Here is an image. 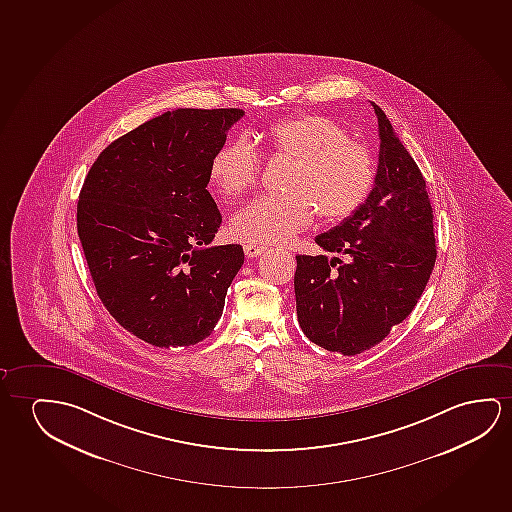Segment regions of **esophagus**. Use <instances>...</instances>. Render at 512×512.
Returning a JSON list of instances; mask_svg holds the SVG:
<instances>
[{
  "instance_id": "esophagus-1",
  "label": "esophagus",
  "mask_w": 512,
  "mask_h": 512,
  "mask_svg": "<svg viewBox=\"0 0 512 512\" xmlns=\"http://www.w3.org/2000/svg\"><path fill=\"white\" fill-rule=\"evenodd\" d=\"M266 248L260 245H252V243H248L245 245V253L248 259H253V257H259L260 253L264 252Z\"/></svg>"
}]
</instances>
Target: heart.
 I'll return each mask as SVG.
<instances>
[{
	"instance_id": "heart-1",
	"label": "heart",
	"mask_w": 512,
	"mask_h": 512,
	"mask_svg": "<svg viewBox=\"0 0 512 512\" xmlns=\"http://www.w3.org/2000/svg\"><path fill=\"white\" fill-rule=\"evenodd\" d=\"M267 153L292 160L285 178V195H262L239 209L230 230L237 239L260 243H287L313 222L336 223L354 215L368 199L375 183L370 151L350 141L333 119L317 114L282 119L264 132ZM257 149L246 139L225 144L209 165V179L227 200L250 192L259 179Z\"/></svg>"
}]
</instances>
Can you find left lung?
Segmentation results:
<instances>
[{"instance_id":"1","label":"left lung","mask_w":512,"mask_h":512,"mask_svg":"<svg viewBox=\"0 0 512 512\" xmlns=\"http://www.w3.org/2000/svg\"><path fill=\"white\" fill-rule=\"evenodd\" d=\"M371 105L380 137L375 185L354 215L315 237L349 260L296 255L299 326L343 356L370 350L407 319L437 260L426 181L384 111Z\"/></svg>"}]
</instances>
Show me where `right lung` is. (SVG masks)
I'll return each mask as SVG.
<instances>
[{
    "mask_svg": "<svg viewBox=\"0 0 512 512\" xmlns=\"http://www.w3.org/2000/svg\"><path fill=\"white\" fill-rule=\"evenodd\" d=\"M243 109H176L111 142L84 179L77 232L95 289L128 333L190 347L222 317L241 245L211 246L222 215L209 165Z\"/></svg>",
    "mask_w": 512,
    "mask_h": 512,
    "instance_id": "add662e5",
    "label": "right lung"
}]
</instances>
